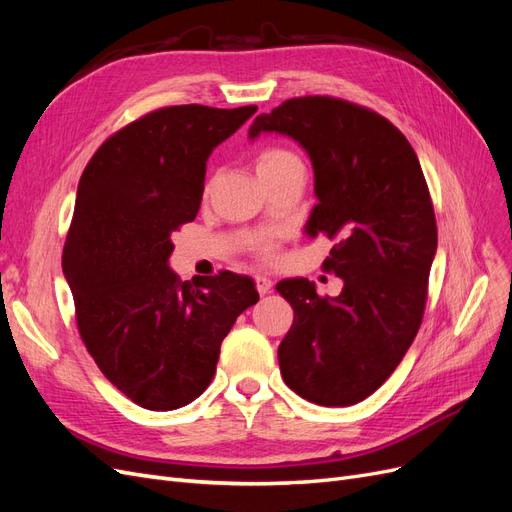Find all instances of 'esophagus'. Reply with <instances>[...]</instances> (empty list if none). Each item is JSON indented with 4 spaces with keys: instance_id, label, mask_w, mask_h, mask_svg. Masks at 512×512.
Returning a JSON list of instances; mask_svg holds the SVG:
<instances>
[{
    "instance_id": "34e87169",
    "label": "esophagus",
    "mask_w": 512,
    "mask_h": 512,
    "mask_svg": "<svg viewBox=\"0 0 512 512\" xmlns=\"http://www.w3.org/2000/svg\"><path fill=\"white\" fill-rule=\"evenodd\" d=\"M256 288H258V292L262 294V297H265V294L271 292L273 282L269 280V277H265V275H256Z\"/></svg>"
}]
</instances>
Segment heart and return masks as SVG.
Here are the masks:
<instances>
[{"label":"heart","mask_w":512,"mask_h":512,"mask_svg":"<svg viewBox=\"0 0 512 512\" xmlns=\"http://www.w3.org/2000/svg\"><path fill=\"white\" fill-rule=\"evenodd\" d=\"M290 166H301L299 158L294 156V153L280 149V147H271L260 151L256 156V173L260 175H271L277 173V170H284ZM262 250H267V245H262Z\"/></svg>","instance_id":"heart-1"}]
</instances>
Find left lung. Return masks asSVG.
Instances as JSON below:
<instances>
[{
	"label": "left lung",
	"instance_id": "left-lung-1",
	"mask_svg": "<svg viewBox=\"0 0 512 512\" xmlns=\"http://www.w3.org/2000/svg\"><path fill=\"white\" fill-rule=\"evenodd\" d=\"M292 138L312 160L314 205L305 230L335 245L324 269L337 297L282 280L292 327L277 359L284 382L318 406L359 404L389 378L421 327L438 228L412 145L391 121L337 98H292L250 126Z\"/></svg>",
	"mask_w": 512,
	"mask_h": 512
}]
</instances>
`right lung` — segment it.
<instances>
[{"mask_svg": "<svg viewBox=\"0 0 512 512\" xmlns=\"http://www.w3.org/2000/svg\"><path fill=\"white\" fill-rule=\"evenodd\" d=\"M256 106H168L96 151L76 190L64 245L76 324L102 374L134 404L177 410L203 393L254 280L222 271L181 282L173 232L196 218L211 151Z\"/></svg>", "mask_w": 512, "mask_h": 512, "instance_id": "obj_1", "label": "right lung"}]
</instances>
